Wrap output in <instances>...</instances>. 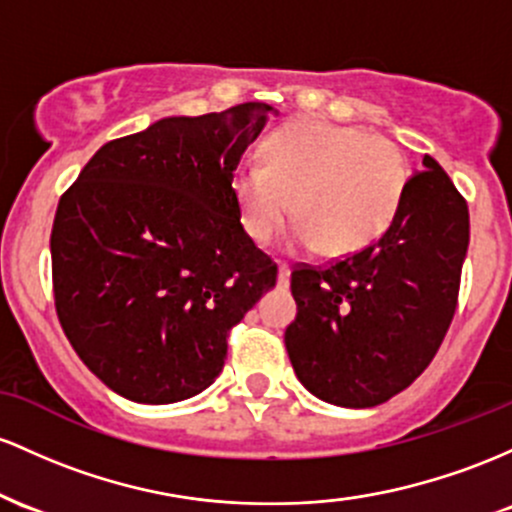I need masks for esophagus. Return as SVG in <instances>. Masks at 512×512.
Wrapping results in <instances>:
<instances>
[{
    "label": "esophagus",
    "instance_id": "obj_1",
    "mask_svg": "<svg viewBox=\"0 0 512 512\" xmlns=\"http://www.w3.org/2000/svg\"><path fill=\"white\" fill-rule=\"evenodd\" d=\"M290 285V268L285 266V263H280L278 266V287H287Z\"/></svg>",
    "mask_w": 512,
    "mask_h": 512
}]
</instances>
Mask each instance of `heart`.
Returning <instances> with one entry per match:
<instances>
[{"label":"heart","mask_w":512,"mask_h":512,"mask_svg":"<svg viewBox=\"0 0 512 512\" xmlns=\"http://www.w3.org/2000/svg\"><path fill=\"white\" fill-rule=\"evenodd\" d=\"M409 183L404 154L389 137L326 120H295L280 128L263 149V164L234 171L241 227L266 244L292 212L290 249L324 246L329 256L367 249L394 222Z\"/></svg>","instance_id":"1"}]
</instances>
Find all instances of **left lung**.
Returning a JSON list of instances; mask_svg holds the SVG:
<instances>
[{
    "label": "left lung",
    "instance_id": "1",
    "mask_svg": "<svg viewBox=\"0 0 512 512\" xmlns=\"http://www.w3.org/2000/svg\"><path fill=\"white\" fill-rule=\"evenodd\" d=\"M406 183L375 244L324 268L292 271L285 329L295 375L321 401L370 409L430 365L455 317L469 208L433 157Z\"/></svg>",
    "mask_w": 512,
    "mask_h": 512
}]
</instances>
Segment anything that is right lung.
<instances>
[{"instance_id":"add662e5","label":"right lung","mask_w":512,"mask_h":512,"mask_svg":"<svg viewBox=\"0 0 512 512\" xmlns=\"http://www.w3.org/2000/svg\"><path fill=\"white\" fill-rule=\"evenodd\" d=\"M251 101L106 142L57 205L55 309L82 363L137 404L222 372L227 336L278 278L241 227L232 179L275 116Z\"/></svg>"}]
</instances>
